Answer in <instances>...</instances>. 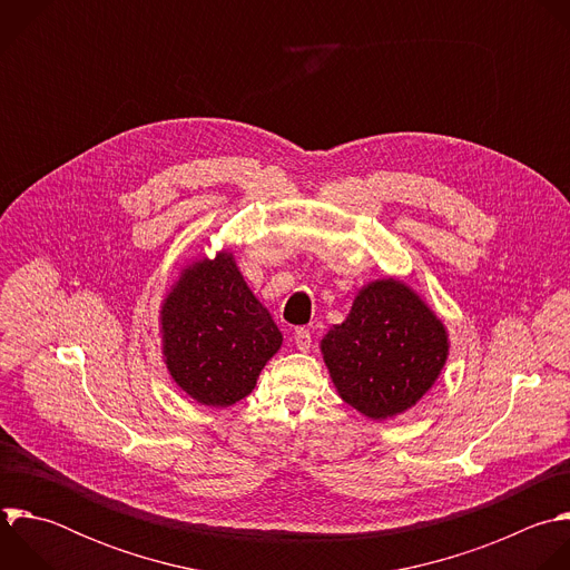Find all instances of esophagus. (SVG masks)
<instances>
[{"instance_id": "esophagus-1", "label": "esophagus", "mask_w": 570, "mask_h": 570, "mask_svg": "<svg viewBox=\"0 0 570 570\" xmlns=\"http://www.w3.org/2000/svg\"><path fill=\"white\" fill-rule=\"evenodd\" d=\"M292 336H294V344H296V348H298L301 353H307V351L312 348V334H309L307 330L296 327Z\"/></svg>"}]
</instances>
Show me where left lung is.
Instances as JSON below:
<instances>
[{
    "label": "left lung",
    "mask_w": 570,
    "mask_h": 570,
    "mask_svg": "<svg viewBox=\"0 0 570 570\" xmlns=\"http://www.w3.org/2000/svg\"><path fill=\"white\" fill-rule=\"evenodd\" d=\"M338 397L368 420L415 406L440 377L449 334L440 316L397 278L364 285L344 318L321 338Z\"/></svg>",
    "instance_id": "8db88e82"
}]
</instances>
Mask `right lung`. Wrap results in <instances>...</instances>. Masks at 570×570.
Segmentation results:
<instances>
[{"instance_id":"right-lung-1","label":"right lung","mask_w":570,"mask_h":570,"mask_svg":"<svg viewBox=\"0 0 570 570\" xmlns=\"http://www.w3.org/2000/svg\"><path fill=\"white\" fill-rule=\"evenodd\" d=\"M159 332L175 384L197 404L219 409L247 397L283 346L229 249L181 269L161 303Z\"/></svg>"}]
</instances>
